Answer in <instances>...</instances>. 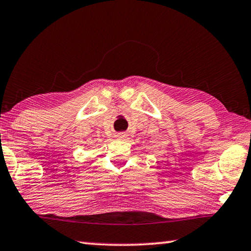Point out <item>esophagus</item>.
I'll list each match as a JSON object with an SVG mask.
<instances>
[{
  "label": "esophagus",
  "mask_w": 251,
  "mask_h": 251,
  "mask_svg": "<svg viewBox=\"0 0 251 251\" xmlns=\"http://www.w3.org/2000/svg\"><path fill=\"white\" fill-rule=\"evenodd\" d=\"M117 137H118V139H121V140H123V139H126V133H119Z\"/></svg>",
  "instance_id": "esophagus-1"
}]
</instances>
